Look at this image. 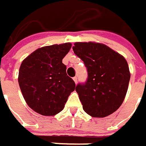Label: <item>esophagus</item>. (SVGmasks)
Listing matches in <instances>:
<instances>
[{
  "label": "esophagus",
  "mask_w": 146,
  "mask_h": 146,
  "mask_svg": "<svg viewBox=\"0 0 146 146\" xmlns=\"http://www.w3.org/2000/svg\"><path fill=\"white\" fill-rule=\"evenodd\" d=\"M73 79V81L75 82V84H77V82H78V78H77V77H74Z\"/></svg>",
  "instance_id": "34e87169"
}]
</instances>
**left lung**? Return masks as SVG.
I'll return each instance as SVG.
<instances>
[{"mask_svg": "<svg viewBox=\"0 0 146 146\" xmlns=\"http://www.w3.org/2000/svg\"><path fill=\"white\" fill-rule=\"evenodd\" d=\"M73 50L88 71L86 82L76 86L84 110L97 118L115 112L125 98L130 78L125 58L98 42H75Z\"/></svg>", "mask_w": 146, "mask_h": 146, "instance_id": "8db88e82", "label": "left lung"}]
</instances>
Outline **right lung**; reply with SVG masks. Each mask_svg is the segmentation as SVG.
<instances>
[{"label": "right lung", "mask_w": 146, "mask_h": 146, "mask_svg": "<svg viewBox=\"0 0 146 146\" xmlns=\"http://www.w3.org/2000/svg\"><path fill=\"white\" fill-rule=\"evenodd\" d=\"M71 46L70 42L42 46L22 61L18 83L24 100L35 112L45 116L58 113L74 91L75 83L62 63Z\"/></svg>", "instance_id": "right-lung-1"}]
</instances>
